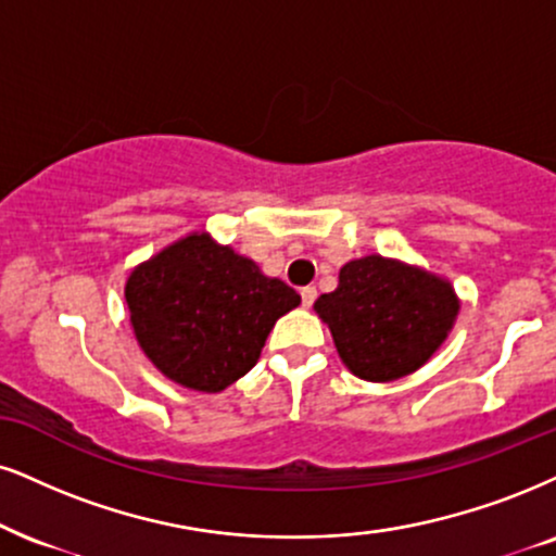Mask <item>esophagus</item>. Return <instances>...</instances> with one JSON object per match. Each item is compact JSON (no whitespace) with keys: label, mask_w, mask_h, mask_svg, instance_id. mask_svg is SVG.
<instances>
[{"label":"esophagus","mask_w":556,"mask_h":556,"mask_svg":"<svg viewBox=\"0 0 556 556\" xmlns=\"http://www.w3.org/2000/svg\"><path fill=\"white\" fill-rule=\"evenodd\" d=\"M314 299H317V289L314 286H306V289H301V304L309 309V306L314 304Z\"/></svg>","instance_id":"obj_1"}]
</instances>
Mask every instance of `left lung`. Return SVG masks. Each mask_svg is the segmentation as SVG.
I'll use <instances>...</instances> for the list:
<instances>
[{"label":"left lung","instance_id":"left-lung-1","mask_svg":"<svg viewBox=\"0 0 556 556\" xmlns=\"http://www.w3.org/2000/svg\"><path fill=\"white\" fill-rule=\"evenodd\" d=\"M314 312L330 327L351 374L366 381H396L428 363L448 338L458 299L448 280L368 255L340 267L338 289L321 293Z\"/></svg>","mask_w":556,"mask_h":556}]
</instances>
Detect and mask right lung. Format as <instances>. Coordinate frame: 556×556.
I'll use <instances>...</instances> for the list:
<instances>
[{
    "mask_svg": "<svg viewBox=\"0 0 556 556\" xmlns=\"http://www.w3.org/2000/svg\"><path fill=\"white\" fill-rule=\"evenodd\" d=\"M126 301L147 358L180 387L216 394L255 366L273 325L301 296L193 231L134 267Z\"/></svg>",
    "mask_w": 556,
    "mask_h": 556,
    "instance_id": "right-lung-1",
    "label": "right lung"
}]
</instances>
